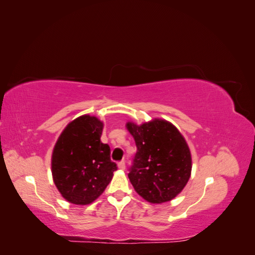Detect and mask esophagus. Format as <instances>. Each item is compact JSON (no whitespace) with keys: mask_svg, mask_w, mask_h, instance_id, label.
<instances>
[{"mask_svg":"<svg viewBox=\"0 0 255 255\" xmlns=\"http://www.w3.org/2000/svg\"><path fill=\"white\" fill-rule=\"evenodd\" d=\"M118 168L121 169V170H125L126 169V161L125 160H121L118 163Z\"/></svg>","mask_w":255,"mask_h":255,"instance_id":"esophagus-1","label":"esophagus"}]
</instances>
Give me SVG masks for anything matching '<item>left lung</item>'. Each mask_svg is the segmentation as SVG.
<instances>
[{
	"instance_id": "obj_1",
	"label": "left lung",
	"mask_w": 255,
	"mask_h": 255,
	"mask_svg": "<svg viewBox=\"0 0 255 255\" xmlns=\"http://www.w3.org/2000/svg\"><path fill=\"white\" fill-rule=\"evenodd\" d=\"M137 152L128 179L139 196L151 203L168 202L187 184L191 155L186 140L170 122L154 119L137 126L128 122Z\"/></svg>"
}]
</instances>
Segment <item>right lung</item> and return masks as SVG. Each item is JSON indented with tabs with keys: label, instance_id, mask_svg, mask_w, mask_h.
I'll return each mask as SVG.
<instances>
[{
	"label": "right lung",
	"instance_id": "right-lung-1",
	"mask_svg": "<svg viewBox=\"0 0 255 255\" xmlns=\"http://www.w3.org/2000/svg\"><path fill=\"white\" fill-rule=\"evenodd\" d=\"M103 122L84 115L69 123L52 154V175L67 201L76 205L94 202L113 179L117 165L111 148L101 142Z\"/></svg>",
	"mask_w": 255,
	"mask_h": 255
}]
</instances>
